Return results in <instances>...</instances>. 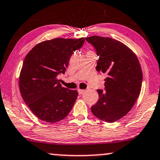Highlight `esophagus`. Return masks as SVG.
<instances>
[{
    "instance_id": "obj_1",
    "label": "esophagus",
    "mask_w": 160,
    "mask_h": 160,
    "mask_svg": "<svg viewBox=\"0 0 160 160\" xmlns=\"http://www.w3.org/2000/svg\"><path fill=\"white\" fill-rule=\"evenodd\" d=\"M78 92H79V94H83L84 93L86 92V91L82 89H78Z\"/></svg>"
}]
</instances>
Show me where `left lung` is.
<instances>
[{
    "label": "left lung",
    "mask_w": 160,
    "mask_h": 160,
    "mask_svg": "<svg viewBox=\"0 0 160 160\" xmlns=\"http://www.w3.org/2000/svg\"><path fill=\"white\" fill-rule=\"evenodd\" d=\"M87 42L96 48V69L106 74V90L98 89V101L92 114L107 122H114L130 112L141 92L142 72L134 52L122 42L111 38L91 36Z\"/></svg>",
    "instance_id": "left-lung-1"
}]
</instances>
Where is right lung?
<instances>
[{
  "mask_svg": "<svg viewBox=\"0 0 160 160\" xmlns=\"http://www.w3.org/2000/svg\"><path fill=\"white\" fill-rule=\"evenodd\" d=\"M84 41V38L44 40L24 58L19 76L20 92L25 103L40 120L59 122L72 110L78 91L62 87L58 76L65 73L71 56Z\"/></svg>",
  "mask_w": 160,
  "mask_h": 160,
  "instance_id": "right-lung-1",
  "label": "right lung"
}]
</instances>
